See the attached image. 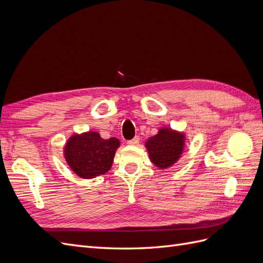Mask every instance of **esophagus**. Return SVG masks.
I'll return each mask as SVG.
<instances>
[{
    "instance_id": "esophagus-1",
    "label": "esophagus",
    "mask_w": 263,
    "mask_h": 263,
    "mask_svg": "<svg viewBox=\"0 0 263 263\" xmlns=\"http://www.w3.org/2000/svg\"><path fill=\"white\" fill-rule=\"evenodd\" d=\"M139 137L138 136H136V137H135V138H133L132 140H128V141H127V144H128V145H130V146H137L138 144H139Z\"/></svg>"
}]
</instances>
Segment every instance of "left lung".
Wrapping results in <instances>:
<instances>
[{"mask_svg":"<svg viewBox=\"0 0 263 263\" xmlns=\"http://www.w3.org/2000/svg\"><path fill=\"white\" fill-rule=\"evenodd\" d=\"M184 141V134L163 127L146 142L151 162L160 169L169 168L180 159Z\"/></svg>","mask_w":263,"mask_h":263,"instance_id":"8db88e82","label":"left lung"}]
</instances>
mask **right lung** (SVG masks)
<instances>
[{
	"instance_id": "1",
	"label": "right lung",
	"mask_w": 263,
	"mask_h": 263,
	"mask_svg": "<svg viewBox=\"0 0 263 263\" xmlns=\"http://www.w3.org/2000/svg\"><path fill=\"white\" fill-rule=\"evenodd\" d=\"M118 147V139H103L99 133L87 132L71 136L63 151L71 170L83 179H93L110 169Z\"/></svg>"
}]
</instances>
